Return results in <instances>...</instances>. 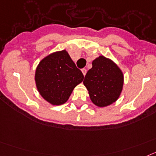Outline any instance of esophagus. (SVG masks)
<instances>
[{"mask_svg":"<svg viewBox=\"0 0 156 156\" xmlns=\"http://www.w3.org/2000/svg\"><path fill=\"white\" fill-rule=\"evenodd\" d=\"M82 74H83L84 76H85V75H86V72H87V70H86V68H82Z\"/></svg>","mask_w":156,"mask_h":156,"instance_id":"esophagus-1","label":"esophagus"}]
</instances>
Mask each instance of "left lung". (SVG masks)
<instances>
[{
  "label": "left lung",
  "instance_id": "8db88e82",
  "mask_svg": "<svg viewBox=\"0 0 156 156\" xmlns=\"http://www.w3.org/2000/svg\"><path fill=\"white\" fill-rule=\"evenodd\" d=\"M84 85L93 104L110 105L119 98L123 86V74L117 65L101 55L93 61V67L85 76Z\"/></svg>",
  "mask_w": 156,
  "mask_h": 156
}]
</instances>
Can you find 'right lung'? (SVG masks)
Instances as JSON below:
<instances>
[{
    "label": "right lung",
    "instance_id": "1",
    "mask_svg": "<svg viewBox=\"0 0 156 156\" xmlns=\"http://www.w3.org/2000/svg\"><path fill=\"white\" fill-rule=\"evenodd\" d=\"M84 75L67 51L56 52L43 59L37 66L35 82L41 97L53 105L67 102Z\"/></svg>",
    "mask_w": 156,
    "mask_h": 156
}]
</instances>
